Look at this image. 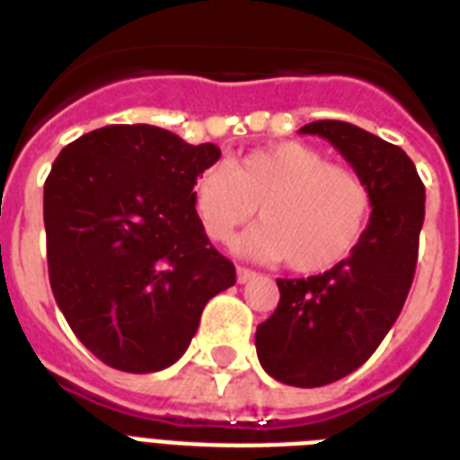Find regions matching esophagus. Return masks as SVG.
Returning a JSON list of instances; mask_svg holds the SVG:
<instances>
[{
    "instance_id": "34e87169",
    "label": "esophagus",
    "mask_w": 460,
    "mask_h": 460,
    "mask_svg": "<svg viewBox=\"0 0 460 460\" xmlns=\"http://www.w3.org/2000/svg\"><path fill=\"white\" fill-rule=\"evenodd\" d=\"M236 277H238V284H248V281L258 277V272H252V270H248V267H238Z\"/></svg>"
}]
</instances>
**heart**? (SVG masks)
I'll return each mask as SVG.
<instances>
[{"mask_svg": "<svg viewBox=\"0 0 460 460\" xmlns=\"http://www.w3.org/2000/svg\"><path fill=\"white\" fill-rule=\"evenodd\" d=\"M193 200L202 229L231 243L258 215L262 226L241 241L245 255L287 260L301 274L341 265L360 243L372 193L350 166L329 164L314 147L284 140L215 164L198 176Z\"/></svg>", "mask_w": 460, "mask_h": 460, "instance_id": "heart-1", "label": "heart"}]
</instances>
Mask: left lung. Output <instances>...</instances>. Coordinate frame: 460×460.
Here are the masks:
<instances>
[{
  "label": "left lung",
  "mask_w": 460,
  "mask_h": 460,
  "mask_svg": "<svg viewBox=\"0 0 460 460\" xmlns=\"http://www.w3.org/2000/svg\"><path fill=\"white\" fill-rule=\"evenodd\" d=\"M372 193L370 224L341 265L307 279H277L279 305L258 324L255 349L284 385H332L375 353L399 317L415 277L425 186L399 146L346 121H313Z\"/></svg>",
  "instance_id": "obj_1"
}]
</instances>
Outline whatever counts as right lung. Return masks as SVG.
Returning <instances> with one entry per match:
<instances>
[{
	"label": "right lung",
	"instance_id": "obj_1",
	"mask_svg": "<svg viewBox=\"0 0 460 460\" xmlns=\"http://www.w3.org/2000/svg\"><path fill=\"white\" fill-rule=\"evenodd\" d=\"M222 157L147 124H114L68 143L45 181L54 301L85 349L114 370L173 365L202 307L236 267L195 212L193 186Z\"/></svg>",
	"mask_w": 460,
	"mask_h": 460
}]
</instances>
